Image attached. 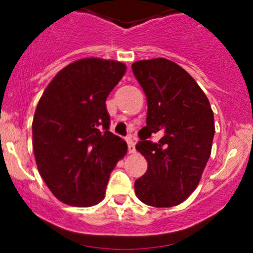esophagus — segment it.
<instances>
[{
	"label": "esophagus",
	"mask_w": 253,
	"mask_h": 253,
	"mask_svg": "<svg viewBox=\"0 0 253 253\" xmlns=\"http://www.w3.org/2000/svg\"><path fill=\"white\" fill-rule=\"evenodd\" d=\"M126 142H127V145H128V153H134L136 152V148H134V142L133 139H132V137H127L126 138Z\"/></svg>",
	"instance_id": "esophagus-1"
}]
</instances>
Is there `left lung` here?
Here are the masks:
<instances>
[{"mask_svg":"<svg viewBox=\"0 0 253 253\" xmlns=\"http://www.w3.org/2000/svg\"><path fill=\"white\" fill-rule=\"evenodd\" d=\"M132 71L148 103L147 126L136 144L148 169L134 182V192L148 206H177L196 190L211 157L215 132L211 104L195 79L172 61H137Z\"/></svg>","mask_w":253,"mask_h":253,"instance_id":"left-lung-1","label":"left lung"}]
</instances>
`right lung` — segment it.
Segmentation results:
<instances>
[{
    "instance_id": "right-lung-1",
    "label": "right lung",
    "mask_w": 253,
    "mask_h": 253,
    "mask_svg": "<svg viewBox=\"0 0 253 253\" xmlns=\"http://www.w3.org/2000/svg\"><path fill=\"white\" fill-rule=\"evenodd\" d=\"M126 72L117 61L83 58L51 81L33 120V148L40 175L57 200L90 207L105 196L126 142L109 131L106 98Z\"/></svg>"
}]
</instances>
